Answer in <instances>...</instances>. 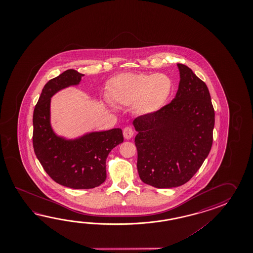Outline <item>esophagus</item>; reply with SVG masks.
<instances>
[{"instance_id": "esophagus-1", "label": "esophagus", "mask_w": 253, "mask_h": 253, "mask_svg": "<svg viewBox=\"0 0 253 253\" xmlns=\"http://www.w3.org/2000/svg\"><path fill=\"white\" fill-rule=\"evenodd\" d=\"M123 134H124V137L126 139H130L134 135V130L131 126H126L124 130H123Z\"/></svg>"}]
</instances>
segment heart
I'll list each match as a JSON object with an SVG mask.
<instances>
[{"mask_svg":"<svg viewBox=\"0 0 253 253\" xmlns=\"http://www.w3.org/2000/svg\"><path fill=\"white\" fill-rule=\"evenodd\" d=\"M107 90L113 102L124 106L134 104L137 113L150 114L167 101L172 81L165 74L123 73L108 81Z\"/></svg>","mask_w":253,"mask_h":253,"instance_id":"heart-1","label":"heart"}]
</instances>
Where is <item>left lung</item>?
I'll return each instance as SVG.
<instances>
[{
	"instance_id": "1",
	"label": "left lung",
	"mask_w": 253,
	"mask_h": 253,
	"mask_svg": "<svg viewBox=\"0 0 253 253\" xmlns=\"http://www.w3.org/2000/svg\"><path fill=\"white\" fill-rule=\"evenodd\" d=\"M177 66L181 80L175 97L133 121L140 179L156 188L187 183L209 155L213 140L209 89L187 66Z\"/></svg>"
}]
</instances>
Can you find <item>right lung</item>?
I'll return each mask as SVG.
<instances>
[{"label":"right lung","instance_id":"obj_1","mask_svg":"<svg viewBox=\"0 0 253 253\" xmlns=\"http://www.w3.org/2000/svg\"><path fill=\"white\" fill-rule=\"evenodd\" d=\"M82 76L77 70H68L48 81L33 112L35 155L49 177L72 189L95 188L104 183L108 154L124 141L120 128L93 132L75 140L54 134L49 123L50 97L64 87L79 84Z\"/></svg>","mask_w":253,"mask_h":253}]
</instances>
